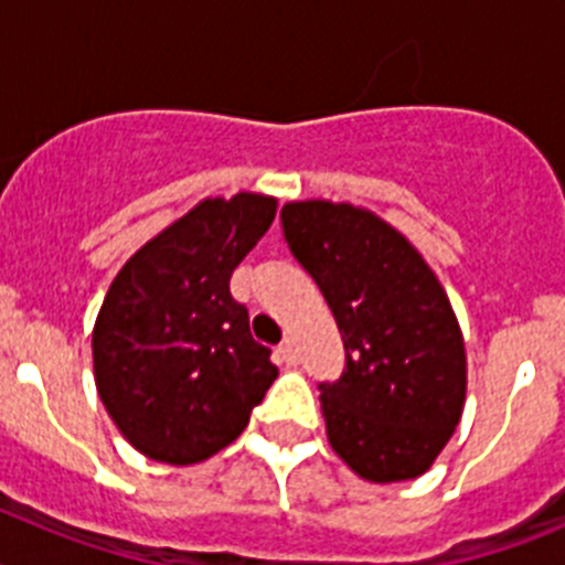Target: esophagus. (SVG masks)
<instances>
[{
  "mask_svg": "<svg viewBox=\"0 0 565 565\" xmlns=\"http://www.w3.org/2000/svg\"><path fill=\"white\" fill-rule=\"evenodd\" d=\"M277 353L286 364H297L299 362V351H297V342H294V339H286V342L279 344Z\"/></svg>",
  "mask_w": 565,
  "mask_h": 565,
  "instance_id": "1",
  "label": "esophagus"
}]
</instances>
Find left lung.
Wrapping results in <instances>:
<instances>
[{
	"instance_id": "1",
	"label": "left lung",
	"mask_w": 565,
	"mask_h": 565,
	"mask_svg": "<svg viewBox=\"0 0 565 565\" xmlns=\"http://www.w3.org/2000/svg\"><path fill=\"white\" fill-rule=\"evenodd\" d=\"M282 228L348 353L319 396L333 452L364 481L424 476L467 402L463 333L436 271L396 226L353 203L291 201Z\"/></svg>"
}]
</instances>
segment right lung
I'll return each instance as SVG.
<instances>
[{"mask_svg": "<svg viewBox=\"0 0 565 565\" xmlns=\"http://www.w3.org/2000/svg\"><path fill=\"white\" fill-rule=\"evenodd\" d=\"M277 198H203L115 274L93 328V373L109 418L141 456L189 467L246 430L277 379L254 342L232 271L268 232Z\"/></svg>", "mask_w": 565, "mask_h": 565, "instance_id": "add662e5", "label": "right lung"}]
</instances>
